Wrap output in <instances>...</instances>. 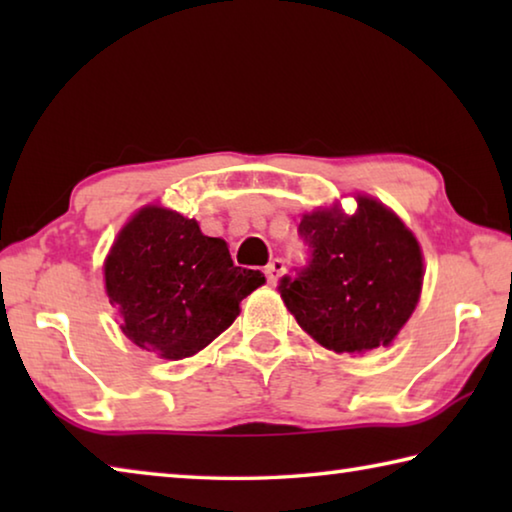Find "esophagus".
<instances>
[{"mask_svg":"<svg viewBox=\"0 0 512 512\" xmlns=\"http://www.w3.org/2000/svg\"><path fill=\"white\" fill-rule=\"evenodd\" d=\"M282 273H284V262L280 257H275V259H271V262H268V266L264 268V275H266V280H268V284H277V280H280L282 277Z\"/></svg>","mask_w":512,"mask_h":512,"instance_id":"obj_1","label":"esophagus"}]
</instances>
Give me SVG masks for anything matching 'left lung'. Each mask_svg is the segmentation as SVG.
Here are the masks:
<instances>
[{
  "label": "left lung",
  "instance_id": "8db88e82",
  "mask_svg": "<svg viewBox=\"0 0 512 512\" xmlns=\"http://www.w3.org/2000/svg\"><path fill=\"white\" fill-rule=\"evenodd\" d=\"M357 205L354 216L339 210L302 216L305 266L277 287L298 325L339 354L391 343L418 305L424 275L411 230L368 196Z\"/></svg>",
  "mask_w": 512,
  "mask_h": 512
}]
</instances>
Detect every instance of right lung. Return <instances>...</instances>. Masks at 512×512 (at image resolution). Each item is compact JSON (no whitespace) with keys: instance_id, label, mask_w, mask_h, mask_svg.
Returning <instances> with one entry per match:
<instances>
[{"instance_id":"obj_1","label":"right lung","mask_w":512,"mask_h":512,"mask_svg":"<svg viewBox=\"0 0 512 512\" xmlns=\"http://www.w3.org/2000/svg\"><path fill=\"white\" fill-rule=\"evenodd\" d=\"M103 271L124 334L173 361L212 343L239 316V302L264 284L259 271L232 264L223 239L162 207H144L128 221Z\"/></svg>"}]
</instances>
